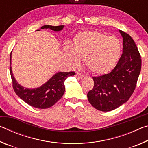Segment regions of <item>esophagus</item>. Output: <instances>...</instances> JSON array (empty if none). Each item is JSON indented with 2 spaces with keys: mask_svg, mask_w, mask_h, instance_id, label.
I'll list each match as a JSON object with an SVG mask.
<instances>
[{
  "mask_svg": "<svg viewBox=\"0 0 148 148\" xmlns=\"http://www.w3.org/2000/svg\"><path fill=\"white\" fill-rule=\"evenodd\" d=\"M76 77H78V78H83V77H84V76L81 73H76Z\"/></svg>",
  "mask_w": 148,
  "mask_h": 148,
  "instance_id": "esophagus-1",
  "label": "esophagus"
}]
</instances>
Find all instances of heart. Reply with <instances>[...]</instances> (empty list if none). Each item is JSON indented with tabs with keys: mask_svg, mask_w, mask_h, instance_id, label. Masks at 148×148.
<instances>
[{
	"mask_svg": "<svg viewBox=\"0 0 148 148\" xmlns=\"http://www.w3.org/2000/svg\"><path fill=\"white\" fill-rule=\"evenodd\" d=\"M73 49L66 47L65 57L72 66H78L84 58L85 66L96 74H106L116 64L121 46L115 37L100 31H86L75 37Z\"/></svg>",
	"mask_w": 148,
	"mask_h": 148,
	"instance_id": "b5f03b06",
	"label": "heart"
}]
</instances>
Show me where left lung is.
<instances>
[{
    "instance_id": "left-lung-1",
    "label": "left lung",
    "mask_w": 148,
    "mask_h": 148,
    "mask_svg": "<svg viewBox=\"0 0 148 148\" xmlns=\"http://www.w3.org/2000/svg\"><path fill=\"white\" fill-rule=\"evenodd\" d=\"M123 53L115 68L107 74L93 77L94 86L87 93L92 106L109 112L125 103L133 93L141 71V57L133 39L119 30Z\"/></svg>"
}]
</instances>
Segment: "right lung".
Segmentation results:
<instances>
[{"label":"right lung","mask_w":148,"mask_h":148,"mask_svg":"<svg viewBox=\"0 0 148 148\" xmlns=\"http://www.w3.org/2000/svg\"><path fill=\"white\" fill-rule=\"evenodd\" d=\"M64 25L51 26L49 25H46L41 27L42 29H49L54 31H62ZM10 71L15 92L26 103L36 108L46 109L53 106L61 99L65 91L64 84L65 79L68 77L74 76L75 74L74 72H59L40 87L34 89H29L21 86L15 79L11 66L12 53L10 57Z\"/></svg>","instance_id":"add662e5"}]
</instances>
